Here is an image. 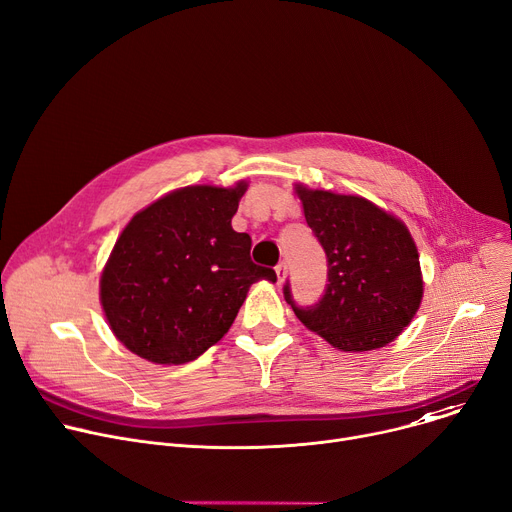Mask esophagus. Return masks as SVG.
<instances>
[{
  "label": "esophagus",
  "instance_id": "1",
  "mask_svg": "<svg viewBox=\"0 0 512 512\" xmlns=\"http://www.w3.org/2000/svg\"><path fill=\"white\" fill-rule=\"evenodd\" d=\"M275 273H277V282H284L286 280V273H288V265H286V261H282V263H277V267H275Z\"/></svg>",
  "mask_w": 512,
  "mask_h": 512
}]
</instances>
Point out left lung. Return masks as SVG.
<instances>
[{"instance_id":"8db88e82","label":"left lung","mask_w":512,"mask_h":512,"mask_svg":"<svg viewBox=\"0 0 512 512\" xmlns=\"http://www.w3.org/2000/svg\"><path fill=\"white\" fill-rule=\"evenodd\" d=\"M312 235L327 255L329 284L300 306L286 280L284 298L304 327L343 351L394 341L418 310L423 277L408 228L359 196L296 188Z\"/></svg>"}]
</instances>
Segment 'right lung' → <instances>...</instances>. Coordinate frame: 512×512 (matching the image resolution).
<instances>
[{"label": "right lung", "instance_id": "right-lung-1", "mask_svg": "<svg viewBox=\"0 0 512 512\" xmlns=\"http://www.w3.org/2000/svg\"><path fill=\"white\" fill-rule=\"evenodd\" d=\"M247 185H194L138 212L122 230L100 282L114 335L153 363H185L218 343L249 286L275 282L251 261V237L232 230Z\"/></svg>", "mask_w": 512, "mask_h": 512}]
</instances>
